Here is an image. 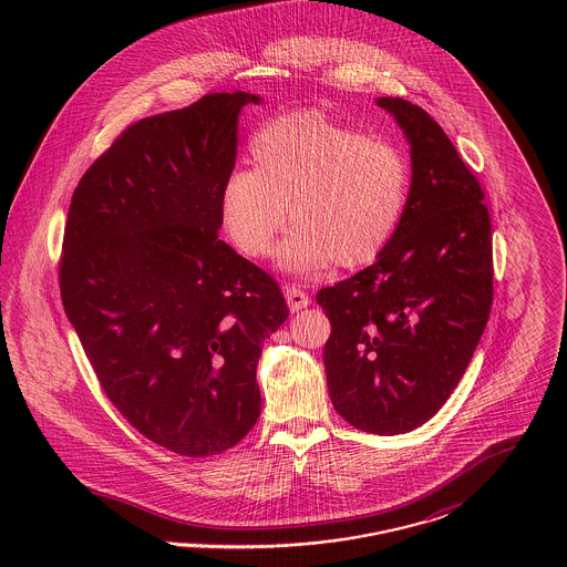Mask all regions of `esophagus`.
I'll return each mask as SVG.
<instances>
[{
    "mask_svg": "<svg viewBox=\"0 0 567 567\" xmlns=\"http://www.w3.org/2000/svg\"><path fill=\"white\" fill-rule=\"evenodd\" d=\"M285 297H287V303H289L291 312H297V310H301V308H306V306L310 303L308 293H303L296 285H291V287L285 289Z\"/></svg>",
    "mask_w": 567,
    "mask_h": 567,
    "instance_id": "1",
    "label": "esophagus"
}]
</instances>
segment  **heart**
Listing matches in <instances>:
<instances>
[{
	"label": "heart",
	"instance_id": "obj_1",
	"mask_svg": "<svg viewBox=\"0 0 567 567\" xmlns=\"http://www.w3.org/2000/svg\"><path fill=\"white\" fill-rule=\"evenodd\" d=\"M250 155L255 167L234 169L220 189L223 225L250 259L270 252L287 206L297 227L280 264L301 276L377 261L404 220L412 169L393 142L306 110L266 123Z\"/></svg>",
	"mask_w": 567,
	"mask_h": 567
}]
</instances>
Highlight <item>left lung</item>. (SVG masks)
I'll return each mask as SVG.
<instances>
[{
    "label": "left lung",
    "mask_w": 567,
    "mask_h": 567,
    "mask_svg": "<svg viewBox=\"0 0 567 567\" xmlns=\"http://www.w3.org/2000/svg\"><path fill=\"white\" fill-rule=\"evenodd\" d=\"M410 142L404 220L365 270L324 287V374L336 412L378 435L412 432L455 391L493 303L485 190L432 116L378 97Z\"/></svg>",
    "instance_id": "1"
}]
</instances>
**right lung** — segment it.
<instances>
[{
  "label": "right lung",
  "mask_w": 567,
  "mask_h": 567,
  "mask_svg": "<svg viewBox=\"0 0 567 567\" xmlns=\"http://www.w3.org/2000/svg\"><path fill=\"white\" fill-rule=\"evenodd\" d=\"M250 93H208L116 135L72 195L59 289L104 393L183 457L236 446L261 414L257 363L289 308L218 238Z\"/></svg>",
  "instance_id": "add662e5"
}]
</instances>
